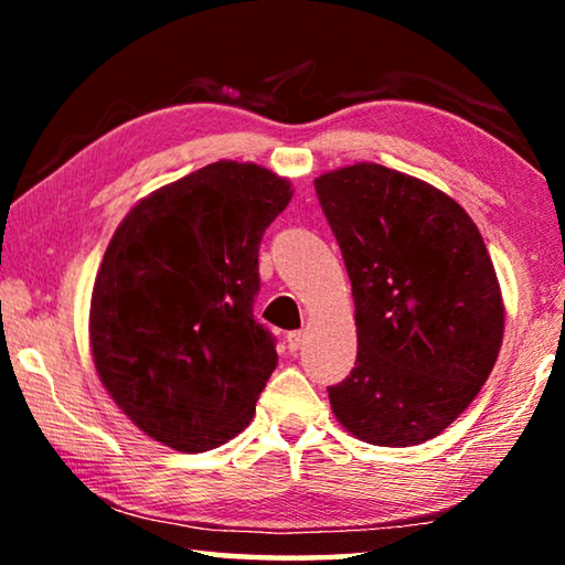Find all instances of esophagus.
<instances>
[{"label": "esophagus", "mask_w": 565, "mask_h": 565, "mask_svg": "<svg viewBox=\"0 0 565 565\" xmlns=\"http://www.w3.org/2000/svg\"><path fill=\"white\" fill-rule=\"evenodd\" d=\"M301 341H303V331H289L286 333V343H289V351H299V347H301Z\"/></svg>", "instance_id": "1"}]
</instances>
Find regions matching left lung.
Returning a JSON list of instances; mask_svg holds the SVG:
<instances>
[{
	"mask_svg": "<svg viewBox=\"0 0 565 565\" xmlns=\"http://www.w3.org/2000/svg\"><path fill=\"white\" fill-rule=\"evenodd\" d=\"M356 303V366L329 386L341 426L416 446L454 424L489 379L503 299L473 218L444 191L381 164L317 181Z\"/></svg>",
	"mask_w": 565,
	"mask_h": 565,
	"instance_id": "1",
	"label": "left lung"
}]
</instances>
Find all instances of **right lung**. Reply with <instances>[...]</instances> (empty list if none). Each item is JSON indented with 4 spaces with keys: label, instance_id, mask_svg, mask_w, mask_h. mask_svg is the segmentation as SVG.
Wrapping results in <instances>:
<instances>
[{
    "label": "right lung",
    "instance_id": "add662e5",
    "mask_svg": "<svg viewBox=\"0 0 565 565\" xmlns=\"http://www.w3.org/2000/svg\"><path fill=\"white\" fill-rule=\"evenodd\" d=\"M291 194L269 169L214 161L141 199L114 232L92 291V356L154 441L202 454L252 420L279 361L254 319L259 244Z\"/></svg>",
    "mask_w": 565,
    "mask_h": 565
}]
</instances>
